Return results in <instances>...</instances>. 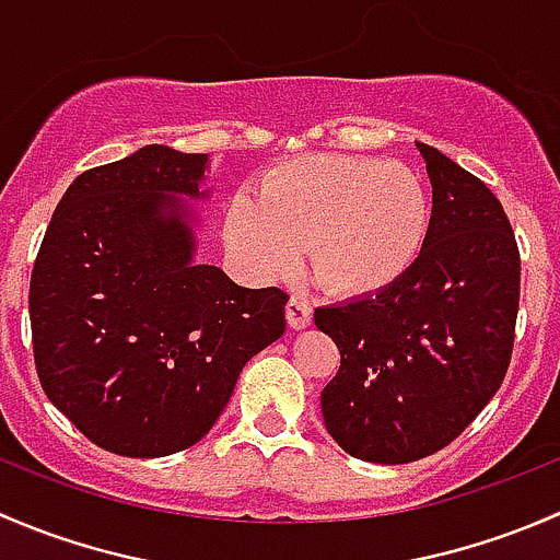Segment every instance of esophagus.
<instances>
[{
  "label": "esophagus",
  "mask_w": 560,
  "mask_h": 560,
  "mask_svg": "<svg viewBox=\"0 0 560 560\" xmlns=\"http://www.w3.org/2000/svg\"><path fill=\"white\" fill-rule=\"evenodd\" d=\"M312 306H308V301H303L301 295H292L290 303H287V322H290V327H295V330H301V327H308L312 325Z\"/></svg>",
  "instance_id": "esophagus-1"
}]
</instances>
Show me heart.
Listing matches in <instances>:
<instances>
[{"instance_id":"heart-1","label":"heart","mask_w":560,"mask_h":560,"mask_svg":"<svg viewBox=\"0 0 560 560\" xmlns=\"http://www.w3.org/2000/svg\"><path fill=\"white\" fill-rule=\"evenodd\" d=\"M431 230V195L415 167L376 156L306 154L276 167L257 202L230 206L224 233L254 279L290 273L308 246L336 295H374L409 273Z\"/></svg>"}]
</instances>
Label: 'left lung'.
<instances>
[{
    "instance_id": "left-lung-1",
    "label": "left lung",
    "mask_w": 560,
    "mask_h": 560,
    "mask_svg": "<svg viewBox=\"0 0 560 560\" xmlns=\"http://www.w3.org/2000/svg\"><path fill=\"white\" fill-rule=\"evenodd\" d=\"M433 186L431 230L404 279L322 306L341 369L322 389L338 447L371 463L439 453L488 406L510 369L521 252L499 197L433 145L417 143Z\"/></svg>"
}]
</instances>
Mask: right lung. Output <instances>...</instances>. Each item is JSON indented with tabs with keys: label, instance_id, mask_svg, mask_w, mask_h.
Returning <instances> with one entry per match:
<instances>
[{
	"label": "right lung",
	"instance_id": "add662e5",
	"mask_svg": "<svg viewBox=\"0 0 560 560\" xmlns=\"http://www.w3.org/2000/svg\"><path fill=\"white\" fill-rule=\"evenodd\" d=\"M208 154L145 145L81 173L56 206L30 287L50 404L97 447L162 457L200 442L248 360L284 336L279 287L246 290L195 262L184 197Z\"/></svg>",
	"mask_w": 560,
	"mask_h": 560
}]
</instances>
